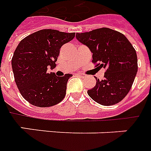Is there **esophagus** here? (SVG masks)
I'll return each instance as SVG.
<instances>
[{
  "label": "esophagus",
  "instance_id": "obj_1",
  "mask_svg": "<svg viewBox=\"0 0 151 151\" xmlns=\"http://www.w3.org/2000/svg\"><path fill=\"white\" fill-rule=\"evenodd\" d=\"M78 76H81V77H84L85 76V75L82 74V73H78Z\"/></svg>",
  "mask_w": 151,
  "mask_h": 151
}]
</instances>
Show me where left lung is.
<instances>
[{"label": "left lung", "instance_id": "obj_1", "mask_svg": "<svg viewBox=\"0 0 151 151\" xmlns=\"http://www.w3.org/2000/svg\"><path fill=\"white\" fill-rule=\"evenodd\" d=\"M76 37L92 52L93 63L106 70L104 80L96 78L88 96L104 106L118 104L131 90L138 71L135 49L123 34L108 28L76 33Z\"/></svg>", "mask_w": 151, "mask_h": 151}]
</instances>
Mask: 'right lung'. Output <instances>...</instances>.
Listing matches in <instances>:
<instances>
[{
    "label": "right lung",
    "mask_w": 151,
    "mask_h": 151,
    "mask_svg": "<svg viewBox=\"0 0 151 151\" xmlns=\"http://www.w3.org/2000/svg\"><path fill=\"white\" fill-rule=\"evenodd\" d=\"M74 37L75 32L43 29L19 43L12 59V71L21 96L28 103L47 107L63 100L72 75L56 76L47 69L55 68L60 47Z\"/></svg>",
    "instance_id": "add662e5"
}]
</instances>
